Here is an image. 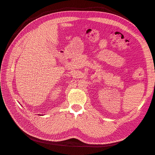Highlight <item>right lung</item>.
Segmentation results:
<instances>
[{
    "label": "right lung",
    "mask_w": 155,
    "mask_h": 155,
    "mask_svg": "<svg viewBox=\"0 0 155 155\" xmlns=\"http://www.w3.org/2000/svg\"><path fill=\"white\" fill-rule=\"evenodd\" d=\"M40 115H41V114H40Z\"/></svg>",
    "instance_id": "obj_1"
}]
</instances>
